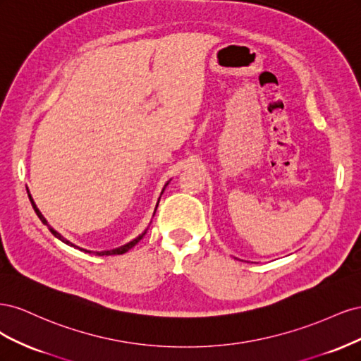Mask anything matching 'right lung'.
<instances>
[{
    "label": "right lung",
    "mask_w": 361,
    "mask_h": 361,
    "mask_svg": "<svg viewBox=\"0 0 361 361\" xmlns=\"http://www.w3.org/2000/svg\"><path fill=\"white\" fill-rule=\"evenodd\" d=\"M169 185V182L164 185V188H162V191H161V195H162V192H164V190H166V187ZM27 192H28V197H30V202H31V206H32V209H35V212L37 214V216L40 218V221L45 224V226H48V228H49V232L56 236L57 239H60L61 243H64L66 245H69V247H73V248H78L80 251H84V253H89V255H96V256H114V255H123V253H126L128 250H130L133 247H135L140 241H141V238H143L145 235H146V232H147V228L146 231L143 232V233H140L137 238H134L133 241H129V243H126L125 245H120V247H117V248H111V250H102V251H93V250H85V248H81V247H78V245H75V244H72L69 239H66L64 236H61L57 231H54V228L48 224V221H47V218L42 215V212L37 209V206H36V203H35V200H32V197H31V194H30V191H28V188H27ZM161 199V197H159ZM158 203H159V200H158ZM158 203H157V207H158ZM157 207H155V211H154V215H155V212H157Z\"/></svg>",
    "instance_id": "1"
}]
</instances>
